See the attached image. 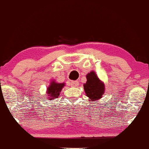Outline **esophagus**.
<instances>
[{
  "label": "esophagus",
  "instance_id": "34e87169",
  "mask_svg": "<svg viewBox=\"0 0 149 149\" xmlns=\"http://www.w3.org/2000/svg\"><path fill=\"white\" fill-rule=\"evenodd\" d=\"M70 86H72V87H77L79 85V82L78 81H71L70 82Z\"/></svg>",
  "mask_w": 149,
  "mask_h": 149
}]
</instances>
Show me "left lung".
<instances>
[{
  "instance_id": "8db88e82",
  "label": "left lung",
  "mask_w": 149,
  "mask_h": 149,
  "mask_svg": "<svg viewBox=\"0 0 149 149\" xmlns=\"http://www.w3.org/2000/svg\"><path fill=\"white\" fill-rule=\"evenodd\" d=\"M86 82L83 84L84 90L86 97L90 101H96L100 99L105 93L104 82L100 81L97 74L91 70L86 75Z\"/></svg>"
}]
</instances>
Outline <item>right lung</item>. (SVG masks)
I'll return each mask as SVG.
<instances>
[{
    "label": "right lung",
    "instance_id": "obj_1",
    "mask_svg": "<svg viewBox=\"0 0 149 149\" xmlns=\"http://www.w3.org/2000/svg\"><path fill=\"white\" fill-rule=\"evenodd\" d=\"M65 86V82L59 83L54 80H52V81L50 82V85L48 86L47 89V98H48L49 100H51L58 98L60 95L62 89Z\"/></svg>",
    "mask_w": 149,
    "mask_h": 149
}]
</instances>
